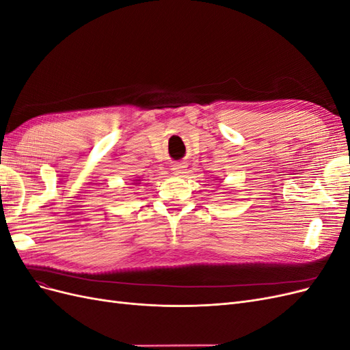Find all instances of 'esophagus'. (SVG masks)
I'll return each instance as SVG.
<instances>
[{
	"instance_id": "obj_1",
	"label": "esophagus",
	"mask_w": 350,
	"mask_h": 350,
	"mask_svg": "<svg viewBox=\"0 0 350 350\" xmlns=\"http://www.w3.org/2000/svg\"><path fill=\"white\" fill-rule=\"evenodd\" d=\"M172 172L175 175H183L185 174V165L183 162H178L175 165H172Z\"/></svg>"
}]
</instances>
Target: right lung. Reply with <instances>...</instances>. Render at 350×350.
I'll list each match as a JSON object with an SVG mask.
<instances>
[{
	"instance_id": "obj_1",
	"label": "right lung",
	"mask_w": 350,
	"mask_h": 350,
	"mask_svg": "<svg viewBox=\"0 0 350 350\" xmlns=\"http://www.w3.org/2000/svg\"><path fill=\"white\" fill-rule=\"evenodd\" d=\"M133 185H140L142 184V179H133Z\"/></svg>"
}]
</instances>
